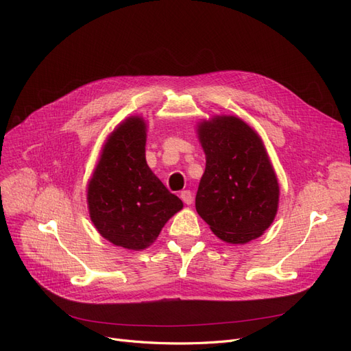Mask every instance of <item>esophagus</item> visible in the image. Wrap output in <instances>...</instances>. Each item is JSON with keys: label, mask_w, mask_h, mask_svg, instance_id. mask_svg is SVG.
<instances>
[{"label": "esophagus", "mask_w": 351, "mask_h": 351, "mask_svg": "<svg viewBox=\"0 0 351 351\" xmlns=\"http://www.w3.org/2000/svg\"><path fill=\"white\" fill-rule=\"evenodd\" d=\"M180 197H182V200L184 202L186 205H192L193 195H192V192H190V190H184V192L180 193Z\"/></svg>", "instance_id": "34e87169"}]
</instances>
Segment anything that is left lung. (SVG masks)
<instances>
[{
  "label": "left lung",
  "mask_w": 351,
  "mask_h": 351,
  "mask_svg": "<svg viewBox=\"0 0 351 351\" xmlns=\"http://www.w3.org/2000/svg\"><path fill=\"white\" fill-rule=\"evenodd\" d=\"M206 156L196 210L210 231L230 244L261 237L278 210L280 184L258 132L236 115L197 123Z\"/></svg>",
  "instance_id": "8db88e82"
}]
</instances>
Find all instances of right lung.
Instances as JSON below:
<instances>
[{"mask_svg": "<svg viewBox=\"0 0 351 351\" xmlns=\"http://www.w3.org/2000/svg\"><path fill=\"white\" fill-rule=\"evenodd\" d=\"M147 124L130 115L110 133L88 182L89 217L99 234L127 250H143L167 221L183 209L149 168L145 156Z\"/></svg>", "mask_w": 351, "mask_h": 351, "instance_id": "obj_1", "label": "right lung"}]
</instances>
